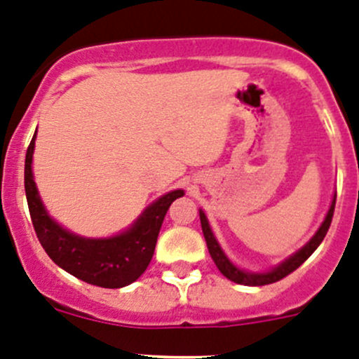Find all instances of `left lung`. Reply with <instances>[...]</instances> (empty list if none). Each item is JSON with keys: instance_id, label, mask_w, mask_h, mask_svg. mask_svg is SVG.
<instances>
[{"instance_id": "1", "label": "left lung", "mask_w": 359, "mask_h": 359, "mask_svg": "<svg viewBox=\"0 0 359 359\" xmlns=\"http://www.w3.org/2000/svg\"><path fill=\"white\" fill-rule=\"evenodd\" d=\"M334 210H335V201L332 203L330 210H328V213H327V219H325V222L321 224V227L318 229V233L314 234L313 240H311L302 250H299L295 255H292L290 259L285 260L281 266H278L276 269H273L271 273H266V274L245 273V271H240L238 267H234L233 264L229 262V259L224 255V252L220 250L215 238H213L212 229H210V226H208V220H206L205 213L203 212H200V220H201L203 234H205V240H206V247H208L210 255H212L213 262H215V266L219 267L220 273H222L227 280L234 281V283H238V285H247V287H262V285H271V283H276V281L283 280L285 276H288V274L293 273L297 267L302 266V264L306 262L311 255H313L314 250L320 247V243L323 241V238L327 236L328 229H330L332 217H334Z\"/></svg>"}]
</instances>
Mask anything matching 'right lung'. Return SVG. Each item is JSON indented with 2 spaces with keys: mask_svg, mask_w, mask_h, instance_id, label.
<instances>
[{
  "mask_svg": "<svg viewBox=\"0 0 359 359\" xmlns=\"http://www.w3.org/2000/svg\"><path fill=\"white\" fill-rule=\"evenodd\" d=\"M36 137V133H34ZM34 137L25 153L24 186L32 227L50 259L78 280L102 288H121L133 283L149 266L156 248L158 234L170 205L184 196V191H172L154 201L142 213L135 226L109 240H86L57 226L43 208L32 180Z\"/></svg>",
  "mask_w": 359,
  "mask_h": 359,
  "instance_id": "right-lung-1",
  "label": "right lung"
}]
</instances>
